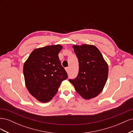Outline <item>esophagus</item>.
<instances>
[{"label":"esophagus","mask_w":133,"mask_h":133,"mask_svg":"<svg viewBox=\"0 0 133 133\" xmlns=\"http://www.w3.org/2000/svg\"><path fill=\"white\" fill-rule=\"evenodd\" d=\"M65 70H66V71L67 72V73H69V68H68V67L66 68H65Z\"/></svg>","instance_id":"1"}]
</instances>
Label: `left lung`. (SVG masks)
Instances as JSON below:
<instances>
[{
	"label": "left lung",
	"mask_w": 133,
	"mask_h": 133,
	"mask_svg": "<svg viewBox=\"0 0 133 133\" xmlns=\"http://www.w3.org/2000/svg\"><path fill=\"white\" fill-rule=\"evenodd\" d=\"M73 48L78 59L79 73L75 79L69 81L84 99L95 98L102 91L106 84L108 64L99 50L93 45H73Z\"/></svg>",
	"instance_id": "8db88e82"
}]
</instances>
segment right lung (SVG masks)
<instances>
[{
	"label": "right lung",
	"instance_id": "add662e5",
	"mask_svg": "<svg viewBox=\"0 0 133 133\" xmlns=\"http://www.w3.org/2000/svg\"><path fill=\"white\" fill-rule=\"evenodd\" d=\"M62 48L59 44L37 48L24 64L26 87L39 102H49L57 94L62 82L68 78L58 57Z\"/></svg>",
	"mask_w": 133,
	"mask_h": 133
}]
</instances>
